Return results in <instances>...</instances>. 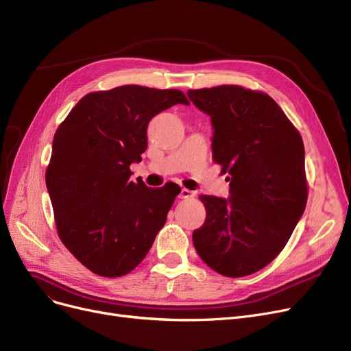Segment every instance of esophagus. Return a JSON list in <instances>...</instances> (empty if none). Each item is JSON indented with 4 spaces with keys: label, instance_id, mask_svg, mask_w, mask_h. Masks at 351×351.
<instances>
[{
    "label": "esophagus",
    "instance_id": "34e87169",
    "mask_svg": "<svg viewBox=\"0 0 351 351\" xmlns=\"http://www.w3.org/2000/svg\"><path fill=\"white\" fill-rule=\"evenodd\" d=\"M195 195V192L193 191H189V189H186V188H184L180 191V193H179V197L180 199H188V197H192Z\"/></svg>",
    "mask_w": 351,
    "mask_h": 351
}]
</instances>
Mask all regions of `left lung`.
<instances>
[{"label":"left lung","instance_id":"obj_1","mask_svg":"<svg viewBox=\"0 0 351 351\" xmlns=\"http://www.w3.org/2000/svg\"><path fill=\"white\" fill-rule=\"evenodd\" d=\"M210 116L212 158L230 176L231 197L201 195L195 250L221 276L263 269L282 251L304 213L308 186L300 132L272 97L242 86L188 90Z\"/></svg>","mask_w":351,"mask_h":351}]
</instances>
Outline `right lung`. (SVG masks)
Returning <instances> with one entry per match:
<instances>
[{
	"label": "right lung",
	"mask_w": 351,
	"mask_h": 351,
	"mask_svg": "<svg viewBox=\"0 0 351 351\" xmlns=\"http://www.w3.org/2000/svg\"><path fill=\"white\" fill-rule=\"evenodd\" d=\"M189 104L175 88L136 84L93 91L56 130L45 185L60 239L101 277L126 276L147 255L180 192L130 180L152 117Z\"/></svg>",
	"instance_id": "obj_1"
}]
</instances>
